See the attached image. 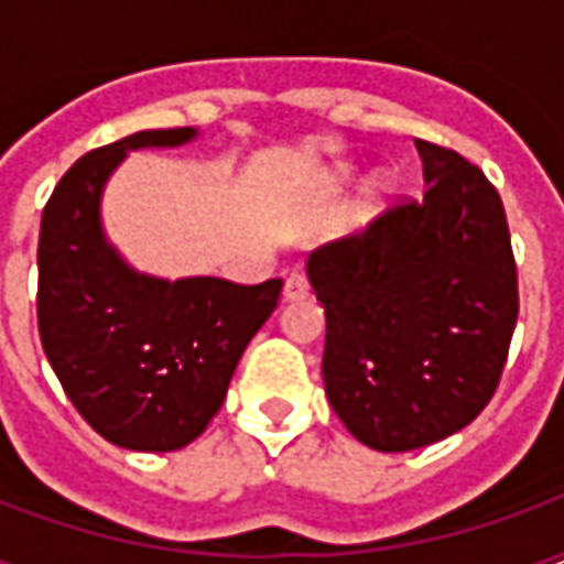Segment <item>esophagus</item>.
Returning a JSON list of instances; mask_svg holds the SVG:
<instances>
[{
    "label": "esophagus",
    "instance_id": "obj_1",
    "mask_svg": "<svg viewBox=\"0 0 564 564\" xmlns=\"http://www.w3.org/2000/svg\"><path fill=\"white\" fill-rule=\"evenodd\" d=\"M307 290H311V283H307L305 274H290L286 283H283V299L286 302H299V299H305Z\"/></svg>",
    "mask_w": 564,
    "mask_h": 564
}]
</instances>
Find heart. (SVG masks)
<instances>
[{"label":"heart","mask_w":564,"mask_h":564,"mask_svg":"<svg viewBox=\"0 0 564 564\" xmlns=\"http://www.w3.org/2000/svg\"><path fill=\"white\" fill-rule=\"evenodd\" d=\"M344 181H347V172H341V177H338V184H344ZM387 189H390V184H387V181H378V184L371 186V198L387 196Z\"/></svg>","instance_id":"obj_1"}]
</instances>
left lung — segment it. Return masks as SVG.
I'll return each mask as SVG.
<instances>
[{
    "instance_id": "left-lung-1",
    "label": "left lung",
    "mask_w": 564,
    "mask_h": 564,
    "mask_svg": "<svg viewBox=\"0 0 564 564\" xmlns=\"http://www.w3.org/2000/svg\"><path fill=\"white\" fill-rule=\"evenodd\" d=\"M425 189L307 257L326 311L323 380L347 432L408 453L484 411L520 314L498 189L456 150L416 139Z\"/></svg>"
}]
</instances>
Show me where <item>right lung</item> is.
<instances>
[{
    "instance_id": "1",
    "label": "right lung",
    "mask_w": 564,
    "mask_h": 564,
    "mask_svg": "<svg viewBox=\"0 0 564 564\" xmlns=\"http://www.w3.org/2000/svg\"><path fill=\"white\" fill-rule=\"evenodd\" d=\"M193 139V127L144 129L90 150L42 214L35 305L44 356L68 402L117 447L169 453L196 441L281 299V278L245 286L139 274L105 241L99 202L127 150Z\"/></svg>"
}]
</instances>
